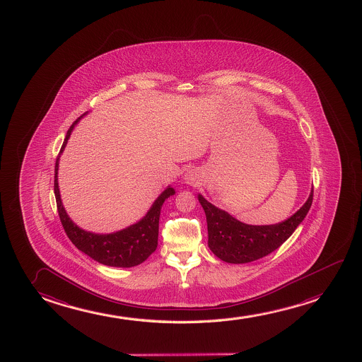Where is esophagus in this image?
<instances>
[{"label": "esophagus", "instance_id": "1", "mask_svg": "<svg viewBox=\"0 0 362 362\" xmlns=\"http://www.w3.org/2000/svg\"><path fill=\"white\" fill-rule=\"evenodd\" d=\"M185 180H186L187 184H194L197 181V173H194V171H189V173H186Z\"/></svg>", "mask_w": 362, "mask_h": 362}]
</instances>
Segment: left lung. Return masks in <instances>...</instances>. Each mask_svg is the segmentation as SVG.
Returning <instances> with one entry per match:
<instances>
[{
    "label": "left lung",
    "instance_id": "obj_1",
    "mask_svg": "<svg viewBox=\"0 0 362 362\" xmlns=\"http://www.w3.org/2000/svg\"><path fill=\"white\" fill-rule=\"evenodd\" d=\"M314 189L298 212L284 222L272 226H250L217 209L199 194L207 218L209 250L227 263H250L279 248L305 218L313 204Z\"/></svg>",
    "mask_w": 362,
    "mask_h": 362
}]
</instances>
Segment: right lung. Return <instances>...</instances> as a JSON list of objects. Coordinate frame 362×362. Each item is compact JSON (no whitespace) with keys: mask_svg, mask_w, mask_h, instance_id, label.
Wrapping results in <instances>:
<instances>
[{"mask_svg":"<svg viewBox=\"0 0 362 362\" xmlns=\"http://www.w3.org/2000/svg\"><path fill=\"white\" fill-rule=\"evenodd\" d=\"M81 117H78L68 129L66 139L57 156L56 168H54V194H56L57 209H58L62 226L66 230L68 238L78 250H82L83 253H86L102 264L120 267V268H130V267L141 264L143 262L148 259L158 247L160 211L165 199L173 196L175 194V189L173 187L165 189L153 202V207L150 209L148 214L140 222L122 229L117 233L95 235L76 227L63 209L59 189H58L57 173H58V161H59L62 151L71 136L73 127Z\"/></svg>","mask_w":362,"mask_h":362,"instance_id":"right-lung-1","label":"right lung"}]
</instances>
